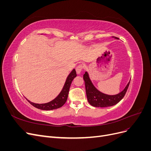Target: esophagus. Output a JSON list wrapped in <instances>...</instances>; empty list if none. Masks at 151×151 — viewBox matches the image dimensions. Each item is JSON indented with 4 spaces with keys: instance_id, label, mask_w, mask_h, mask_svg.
<instances>
[{
    "instance_id": "obj_1",
    "label": "esophagus",
    "mask_w": 151,
    "mask_h": 151,
    "mask_svg": "<svg viewBox=\"0 0 151 151\" xmlns=\"http://www.w3.org/2000/svg\"><path fill=\"white\" fill-rule=\"evenodd\" d=\"M83 66L82 65H77L76 67V72H77V74H80L81 70H83Z\"/></svg>"
}]
</instances>
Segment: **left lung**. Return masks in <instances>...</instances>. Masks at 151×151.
Instances as JSON below:
<instances>
[{"mask_svg": "<svg viewBox=\"0 0 151 151\" xmlns=\"http://www.w3.org/2000/svg\"><path fill=\"white\" fill-rule=\"evenodd\" d=\"M112 38L116 40L118 38L113 36ZM83 79L85 82L86 92L88 102L91 106L94 107H108L111 106L120 101L127 92L129 88L130 81L127 84L125 88L120 93L115 95H108L104 94L95 88L92 81H91L88 72H86L83 76Z\"/></svg>", "mask_w": 151, "mask_h": 151, "instance_id": "left-lung-1", "label": "left lung"}]
</instances>
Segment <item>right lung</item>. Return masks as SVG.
Segmentation results:
<instances>
[{
  "label": "right lung",
  "mask_w": 151,
  "mask_h": 151,
  "mask_svg": "<svg viewBox=\"0 0 151 151\" xmlns=\"http://www.w3.org/2000/svg\"><path fill=\"white\" fill-rule=\"evenodd\" d=\"M76 76H77L75 68H74V69L70 72V74L67 76L64 86H63L62 91H60V93H59V94L55 98L53 99L51 101L47 103L38 104V103L31 102L28 99H26L28 100V101L31 104L33 105V106H35L36 108L42 109V110H52V109L60 108L67 101L68 94V91H69L70 86L72 83V81Z\"/></svg>",
  "instance_id": "obj_1"
}]
</instances>
